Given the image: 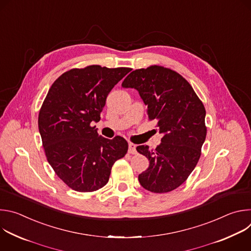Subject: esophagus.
I'll use <instances>...</instances> for the list:
<instances>
[{
  "instance_id": "1",
  "label": "esophagus",
  "mask_w": 251,
  "mask_h": 251,
  "mask_svg": "<svg viewBox=\"0 0 251 251\" xmlns=\"http://www.w3.org/2000/svg\"><path fill=\"white\" fill-rule=\"evenodd\" d=\"M129 153L132 154V155H135L137 153L136 145L133 144V143H129Z\"/></svg>"
}]
</instances>
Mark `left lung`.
Here are the masks:
<instances>
[{
  "mask_svg": "<svg viewBox=\"0 0 251 251\" xmlns=\"http://www.w3.org/2000/svg\"><path fill=\"white\" fill-rule=\"evenodd\" d=\"M122 86L135 88L147 105L150 121L163 134L156 149L136 148L148 158L149 168L139 175L141 186L156 194L180 187L197 166L206 136L205 108L192 85L176 71L161 65L136 69Z\"/></svg>",
  "mask_w": 251,
  "mask_h": 251,
  "instance_id": "8db88e82",
  "label": "left lung"
}]
</instances>
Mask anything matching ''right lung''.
Masks as SVG:
<instances>
[{
    "mask_svg": "<svg viewBox=\"0 0 251 251\" xmlns=\"http://www.w3.org/2000/svg\"><path fill=\"white\" fill-rule=\"evenodd\" d=\"M131 71L97 64L65 71L50 86L39 113L47 160L70 189L90 193L108 183L112 166L128 151V143L98 135L107 95Z\"/></svg>",
    "mask_w": 251,
    "mask_h": 251,
    "instance_id": "right-lung-1",
    "label": "right lung"
}]
</instances>
